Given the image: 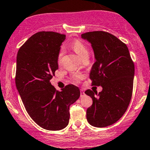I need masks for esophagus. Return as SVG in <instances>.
<instances>
[{
  "label": "esophagus",
  "instance_id": "1",
  "mask_svg": "<svg viewBox=\"0 0 150 150\" xmlns=\"http://www.w3.org/2000/svg\"><path fill=\"white\" fill-rule=\"evenodd\" d=\"M84 95H85L84 91L83 90V89H81V97H83V96Z\"/></svg>",
  "mask_w": 150,
  "mask_h": 150
}]
</instances>
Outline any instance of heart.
I'll use <instances>...</instances> for the list:
<instances>
[{
  "label": "heart",
  "mask_w": 150,
  "mask_h": 150,
  "mask_svg": "<svg viewBox=\"0 0 150 150\" xmlns=\"http://www.w3.org/2000/svg\"><path fill=\"white\" fill-rule=\"evenodd\" d=\"M72 48L74 51L76 52V54L81 57V59H83L86 57H89V50L88 47L86 46L85 43H83L81 40H75L72 44ZM63 54H64V51L63 49L60 50L59 53L58 54V62L59 63L61 62L62 57ZM82 75H75L74 76V79L75 81H80L82 78Z\"/></svg>",
  "instance_id": "heart-1"
}]
</instances>
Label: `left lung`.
Wrapping results in <instances>:
<instances>
[{
  "label": "left lung",
  "mask_w": 150,
  "mask_h": 150,
  "mask_svg": "<svg viewBox=\"0 0 150 150\" xmlns=\"http://www.w3.org/2000/svg\"><path fill=\"white\" fill-rule=\"evenodd\" d=\"M81 38L91 43L94 54L90 72L92 85L102 87L99 93L90 89L85 92L93 100L86 118L93 126L104 128L117 122L129 105L134 64L126 45L110 33L89 32L81 35Z\"/></svg>",
  "instance_id": "1"
}]
</instances>
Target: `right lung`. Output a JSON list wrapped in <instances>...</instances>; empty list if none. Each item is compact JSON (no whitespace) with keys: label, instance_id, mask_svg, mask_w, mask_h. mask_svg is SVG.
I'll use <instances>...</instances> for the list:
<instances>
[{"label":"right lung","instance_id":"obj_1","mask_svg":"<svg viewBox=\"0 0 150 150\" xmlns=\"http://www.w3.org/2000/svg\"><path fill=\"white\" fill-rule=\"evenodd\" d=\"M64 35L39 32L19 48L16 86L27 112L39 126L59 131L69 123V107L80 97L78 87L67 85L56 91L50 81L58 69V54Z\"/></svg>","mask_w":150,"mask_h":150}]
</instances>
